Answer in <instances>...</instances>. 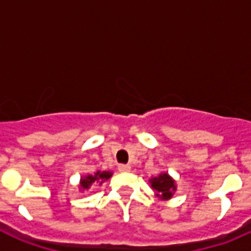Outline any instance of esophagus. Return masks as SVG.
<instances>
[{
  "instance_id": "obj_1",
  "label": "esophagus",
  "mask_w": 251,
  "mask_h": 251,
  "mask_svg": "<svg viewBox=\"0 0 251 251\" xmlns=\"http://www.w3.org/2000/svg\"><path fill=\"white\" fill-rule=\"evenodd\" d=\"M130 166L129 165H119L118 170L119 172H130Z\"/></svg>"
}]
</instances>
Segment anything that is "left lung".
<instances>
[{
	"label": "left lung",
	"instance_id": "obj_1",
	"mask_svg": "<svg viewBox=\"0 0 251 251\" xmlns=\"http://www.w3.org/2000/svg\"><path fill=\"white\" fill-rule=\"evenodd\" d=\"M148 182L154 191V196L159 201H168L172 199L177 190L176 181L167 172H161L158 176L151 177Z\"/></svg>",
	"mask_w": 251,
	"mask_h": 251
}]
</instances>
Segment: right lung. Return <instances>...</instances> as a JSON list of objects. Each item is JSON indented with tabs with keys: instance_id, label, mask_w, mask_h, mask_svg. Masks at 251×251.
Wrapping results in <instances>:
<instances>
[{
	"instance_id": "obj_1",
	"label": "right lung",
	"mask_w": 251,
	"mask_h": 251,
	"mask_svg": "<svg viewBox=\"0 0 251 251\" xmlns=\"http://www.w3.org/2000/svg\"><path fill=\"white\" fill-rule=\"evenodd\" d=\"M113 176L112 171H97L95 174H88L80 177L79 181V190L81 192L88 191L93 185H103L106 179H109Z\"/></svg>"
}]
</instances>
